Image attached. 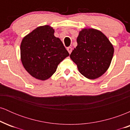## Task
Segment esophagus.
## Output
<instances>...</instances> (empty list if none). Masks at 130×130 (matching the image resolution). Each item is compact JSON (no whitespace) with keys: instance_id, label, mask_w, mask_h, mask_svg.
Listing matches in <instances>:
<instances>
[{"instance_id":"1","label":"esophagus","mask_w":130,"mask_h":130,"mask_svg":"<svg viewBox=\"0 0 130 130\" xmlns=\"http://www.w3.org/2000/svg\"><path fill=\"white\" fill-rule=\"evenodd\" d=\"M67 51H68V53H69V54H71V51H72V48H71V47H67Z\"/></svg>"}]
</instances>
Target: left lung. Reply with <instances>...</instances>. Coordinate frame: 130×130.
I'll list each match as a JSON object with an SVG mask.
<instances>
[{
  "label": "left lung",
  "instance_id": "8db88e82",
  "mask_svg": "<svg viewBox=\"0 0 130 130\" xmlns=\"http://www.w3.org/2000/svg\"><path fill=\"white\" fill-rule=\"evenodd\" d=\"M77 45L70 54L80 74L90 79L101 76L111 65L114 49L106 36L98 30L83 29Z\"/></svg>",
  "mask_w": 130,
  "mask_h": 130
}]
</instances>
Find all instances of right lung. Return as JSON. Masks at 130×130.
<instances>
[{
  "instance_id": "obj_1",
  "label": "right lung",
  "mask_w": 130,
  "mask_h": 130,
  "mask_svg": "<svg viewBox=\"0 0 130 130\" xmlns=\"http://www.w3.org/2000/svg\"><path fill=\"white\" fill-rule=\"evenodd\" d=\"M54 29L48 25L40 26L25 36L21 43V60L32 77L45 80L56 72L58 65L69 53Z\"/></svg>"
}]
</instances>
